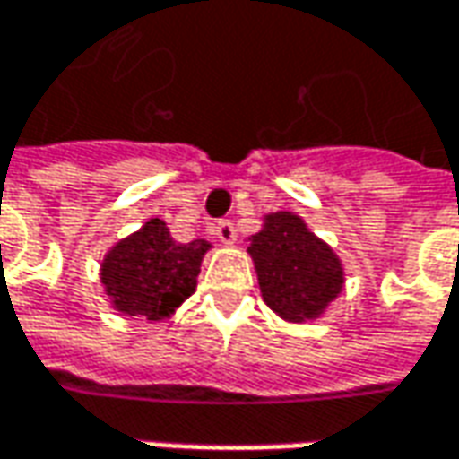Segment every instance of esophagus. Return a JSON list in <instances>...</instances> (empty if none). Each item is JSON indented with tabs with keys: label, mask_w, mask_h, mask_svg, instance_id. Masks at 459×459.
Instances as JSON below:
<instances>
[{
	"label": "esophagus",
	"mask_w": 459,
	"mask_h": 459,
	"mask_svg": "<svg viewBox=\"0 0 459 459\" xmlns=\"http://www.w3.org/2000/svg\"><path fill=\"white\" fill-rule=\"evenodd\" d=\"M214 232H217V238H220V242H224V245H232L235 238H238V230H235V224H232L230 220L217 221Z\"/></svg>",
	"instance_id": "esophagus-1"
}]
</instances>
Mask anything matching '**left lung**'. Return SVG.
Masks as SVG:
<instances>
[{
  "mask_svg": "<svg viewBox=\"0 0 459 459\" xmlns=\"http://www.w3.org/2000/svg\"><path fill=\"white\" fill-rule=\"evenodd\" d=\"M265 304L289 322L316 319L342 291V263L301 217L275 212L247 247Z\"/></svg>",
  "mask_w": 459,
  "mask_h": 459,
  "instance_id": "obj_1",
  "label": "left lung"
}]
</instances>
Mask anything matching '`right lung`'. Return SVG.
<instances>
[{
	"label": "right lung",
	"mask_w": 459,
	"mask_h": 459,
	"mask_svg": "<svg viewBox=\"0 0 459 459\" xmlns=\"http://www.w3.org/2000/svg\"><path fill=\"white\" fill-rule=\"evenodd\" d=\"M206 239L176 242L166 221L151 220L134 235L117 242L101 263V283L117 311L166 319L196 291Z\"/></svg>",
	"instance_id": "1"
}]
</instances>
